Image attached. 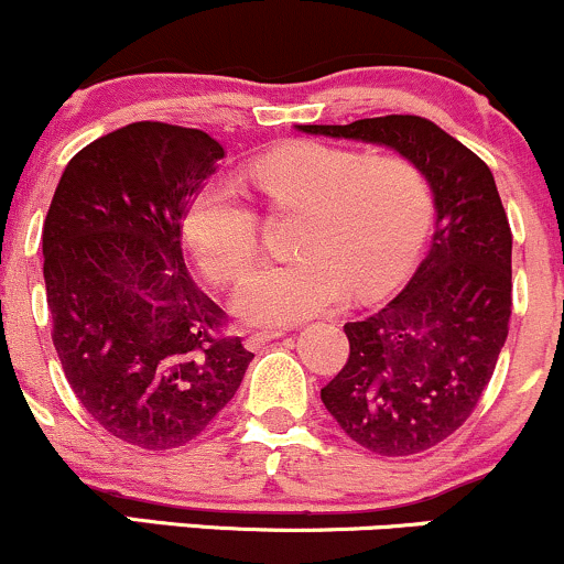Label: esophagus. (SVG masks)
<instances>
[{"instance_id":"1","label":"esophagus","mask_w":564,"mask_h":564,"mask_svg":"<svg viewBox=\"0 0 564 564\" xmlns=\"http://www.w3.org/2000/svg\"><path fill=\"white\" fill-rule=\"evenodd\" d=\"M278 336H283L281 328H268V332H251V334L243 339V347H246V349H257V347H262L264 341L278 339Z\"/></svg>"}]
</instances>
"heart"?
<instances>
[{"label":"heart","instance_id":"obj_1","mask_svg":"<svg viewBox=\"0 0 564 564\" xmlns=\"http://www.w3.org/2000/svg\"><path fill=\"white\" fill-rule=\"evenodd\" d=\"M264 204L300 212L296 257L243 281L236 313L249 323L286 326L332 310L352 289L379 296L416 257L432 219V187L416 161L366 156L326 142H291L249 164ZM183 238L200 273L232 286L260 257V217L232 180H212L187 204Z\"/></svg>","mask_w":564,"mask_h":564}]
</instances>
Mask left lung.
Here are the masks:
<instances>
[{
    "label": "left lung",
    "instance_id": "obj_1",
    "mask_svg": "<svg viewBox=\"0 0 564 564\" xmlns=\"http://www.w3.org/2000/svg\"><path fill=\"white\" fill-rule=\"evenodd\" d=\"M300 129L390 145L422 166L435 193L430 251L384 310L347 323V364L321 390L349 440L379 456H413L467 422L507 341L511 228L496 180L422 116Z\"/></svg>",
    "mask_w": 564,
    "mask_h": 564
}]
</instances>
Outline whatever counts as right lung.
<instances>
[{
	"instance_id": "1",
	"label": "right lung",
	"mask_w": 564,
	"mask_h": 564,
	"mask_svg": "<svg viewBox=\"0 0 564 564\" xmlns=\"http://www.w3.org/2000/svg\"><path fill=\"white\" fill-rule=\"evenodd\" d=\"M225 156L200 129L134 121L68 161L42 228L53 345L108 435L145 451L198 437L254 355L187 275L183 217Z\"/></svg>"
}]
</instances>
